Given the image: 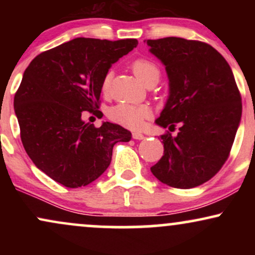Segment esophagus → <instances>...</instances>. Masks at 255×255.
Instances as JSON below:
<instances>
[{
	"instance_id": "1",
	"label": "esophagus",
	"mask_w": 255,
	"mask_h": 255,
	"mask_svg": "<svg viewBox=\"0 0 255 255\" xmlns=\"http://www.w3.org/2000/svg\"><path fill=\"white\" fill-rule=\"evenodd\" d=\"M131 136H133V139H135V140H144L145 139V135L144 134H141V133H133L131 134Z\"/></svg>"
}]
</instances>
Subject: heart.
Here are the masks:
<instances>
[{"label":"heart","instance_id":"obj_1","mask_svg":"<svg viewBox=\"0 0 255 255\" xmlns=\"http://www.w3.org/2000/svg\"><path fill=\"white\" fill-rule=\"evenodd\" d=\"M130 68L135 77L144 85H147L159 79V68L147 58H136L130 64ZM113 72L105 73L102 81V91L107 95L109 92ZM108 116L111 121L130 129H139L142 127L145 120L150 116V109L145 105H135L128 103H120L110 108Z\"/></svg>","mask_w":255,"mask_h":255}]
</instances>
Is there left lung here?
<instances>
[{
  "label": "left lung",
  "mask_w": 255,
  "mask_h": 255,
  "mask_svg": "<svg viewBox=\"0 0 255 255\" xmlns=\"http://www.w3.org/2000/svg\"><path fill=\"white\" fill-rule=\"evenodd\" d=\"M169 78V97L156 120L176 136L160 135L164 154L151 168L174 188L200 186L221 170L229 157L242 115L241 95L229 63L210 44L184 38L147 39Z\"/></svg>",
  "instance_id": "left-lung-1"
}]
</instances>
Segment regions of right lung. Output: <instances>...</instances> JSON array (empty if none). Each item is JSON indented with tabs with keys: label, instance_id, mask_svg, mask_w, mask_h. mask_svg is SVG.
I'll return each instance as SVG.
<instances>
[{
	"label": "right lung",
	"instance_id": "right-lung-1",
	"mask_svg": "<svg viewBox=\"0 0 255 255\" xmlns=\"http://www.w3.org/2000/svg\"><path fill=\"white\" fill-rule=\"evenodd\" d=\"M136 45V39L75 38L39 54L26 68L14 97L20 136L34 165L56 182L87 186L108 169L114 145L130 140L120 125L96 128L81 114L99 113L105 73Z\"/></svg>",
	"mask_w": 255,
	"mask_h": 255
}]
</instances>
